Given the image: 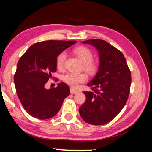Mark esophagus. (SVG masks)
I'll return each instance as SVG.
<instances>
[{"mask_svg": "<svg viewBox=\"0 0 152 152\" xmlns=\"http://www.w3.org/2000/svg\"><path fill=\"white\" fill-rule=\"evenodd\" d=\"M78 91H77L76 89L72 88V87L70 88V93H71V94H74V93H78Z\"/></svg>", "mask_w": 152, "mask_h": 152, "instance_id": "34e87169", "label": "esophagus"}]
</instances>
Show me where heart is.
<instances>
[{
	"instance_id": "1",
	"label": "heart",
	"mask_w": 152,
	"mask_h": 152,
	"mask_svg": "<svg viewBox=\"0 0 152 152\" xmlns=\"http://www.w3.org/2000/svg\"><path fill=\"white\" fill-rule=\"evenodd\" d=\"M74 53L75 54L79 59H80L82 63L84 64V69L90 74H93L97 70V65L95 62L92 61L93 58V54L88 48L80 46L76 47L73 50ZM67 57V54L65 51L61 52L57 57L56 66L58 69H62L64 68V63ZM87 79V76L85 74H75V73H67L63 76V80L67 85L74 87L78 86L80 83H85Z\"/></svg>"
}]
</instances>
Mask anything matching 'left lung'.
Here are the masks:
<instances>
[{"mask_svg":"<svg viewBox=\"0 0 152 152\" xmlns=\"http://www.w3.org/2000/svg\"><path fill=\"white\" fill-rule=\"evenodd\" d=\"M93 45L98 50V72L87 84L92 91H84L85 103L79 108L84 121L93 125L107 124L126 105L131 84V72L121 52L100 39L82 42Z\"/></svg>","mask_w":152,"mask_h":152,"instance_id":"obj_1","label":"left lung"}]
</instances>
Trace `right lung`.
<instances>
[{
  "mask_svg": "<svg viewBox=\"0 0 152 152\" xmlns=\"http://www.w3.org/2000/svg\"><path fill=\"white\" fill-rule=\"evenodd\" d=\"M75 43V40L35 43L19 60L14 76L16 92L24 110L32 117L46 120L55 116L69 95V86L62 82L56 88L46 89L45 85L57 70V56Z\"/></svg>",
  "mask_w": 152,
  "mask_h": 152,
  "instance_id": "obj_1",
  "label": "right lung"
}]
</instances>
